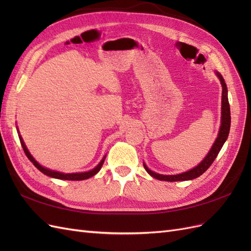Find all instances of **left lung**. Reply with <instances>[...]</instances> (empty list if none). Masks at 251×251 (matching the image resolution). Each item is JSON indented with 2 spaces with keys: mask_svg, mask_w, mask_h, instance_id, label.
<instances>
[{
  "mask_svg": "<svg viewBox=\"0 0 251 251\" xmlns=\"http://www.w3.org/2000/svg\"><path fill=\"white\" fill-rule=\"evenodd\" d=\"M217 75L220 78V81H221V85H222V117H221V127H220L219 135L214 143V146H212L211 150L209 151V153L203 159V161L200 164L197 165L196 168L179 175H170V176H165V175L156 174L154 172H151V170H149L146 164H143L144 169H146V171L151 175V177H154L158 180L170 181V182L193 180L195 178L200 177L204 172L207 171V169L212 164V162L215 161L219 151H221L224 142L226 141L227 137H228L229 130H230V108H229L228 97H227V87L222 77V75L218 72H217Z\"/></svg>",
  "mask_w": 251,
  "mask_h": 251,
  "instance_id": "left-lung-1",
  "label": "left lung"
}]
</instances>
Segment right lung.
<instances>
[{"instance_id": "obj_1", "label": "right lung", "mask_w": 251, "mask_h": 251, "mask_svg": "<svg viewBox=\"0 0 251 251\" xmlns=\"http://www.w3.org/2000/svg\"><path fill=\"white\" fill-rule=\"evenodd\" d=\"M19 138H20V141H21V144L23 147V150H24L25 154L27 156V158L29 159L30 161H31L33 163V165L35 166V168L37 170H40L43 174L47 175V176L49 177H52V178H56V179H63V180H74V181H79V180H85V179H88V178H91L92 176H94L95 174H97L98 172H100V170L101 169V166L104 162V158L102 159V160L100 161V163L98 164L95 169H93L92 171H89V172H86V173H77V174H63V173H59V172H55V171H51V170H48V169H45L43 168L42 165H40L39 163H37L34 158L30 155V153L28 151L24 141H23L21 135H19Z\"/></svg>"}]
</instances>
